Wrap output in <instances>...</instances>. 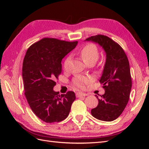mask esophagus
Returning <instances> with one entry per match:
<instances>
[{"label": "esophagus", "mask_w": 149, "mask_h": 149, "mask_svg": "<svg viewBox=\"0 0 149 149\" xmlns=\"http://www.w3.org/2000/svg\"><path fill=\"white\" fill-rule=\"evenodd\" d=\"M88 96V94H86V93H81V92H79V93H76V97H83V96Z\"/></svg>", "instance_id": "34e87169"}]
</instances>
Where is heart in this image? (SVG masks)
<instances>
[{
	"label": "heart",
	"instance_id": "b5f03b06",
	"mask_svg": "<svg viewBox=\"0 0 149 149\" xmlns=\"http://www.w3.org/2000/svg\"><path fill=\"white\" fill-rule=\"evenodd\" d=\"M81 56L84 63H87L89 61L96 62L99 57V50L96 45L93 43H88L83 47L80 51ZM71 58L68 56L64 61V68L67 70L70 64ZM89 81V79L83 77H77L74 80V84L76 86L83 88L85 84Z\"/></svg>",
	"mask_w": 149,
	"mask_h": 149
}]
</instances>
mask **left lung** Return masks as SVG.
<instances>
[{
    "mask_svg": "<svg viewBox=\"0 0 149 149\" xmlns=\"http://www.w3.org/2000/svg\"><path fill=\"white\" fill-rule=\"evenodd\" d=\"M85 41L97 43L104 49L106 60L100 82L105 93L98 98V105L91 109L94 118L110 122L116 119L127 106L132 88L129 63L118 43L102 35L92 36Z\"/></svg>",
    "mask_w": 149,
    "mask_h": 149,
    "instance_id": "8db88e82",
    "label": "left lung"
}]
</instances>
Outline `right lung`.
I'll list each match as a JSON object with an SVG mask.
<instances>
[{
    "mask_svg": "<svg viewBox=\"0 0 149 149\" xmlns=\"http://www.w3.org/2000/svg\"><path fill=\"white\" fill-rule=\"evenodd\" d=\"M78 42L45 38L33 43L26 52L22 66L25 95L31 109L47 123L60 122L69 115L76 96L55 92L54 79L61 73V60Z\"/></svg>",
    "mask_w": 149,
    "mask_h": 149,
    "instance_id": "1",
    "label": "right lung"
}]
</instances>
